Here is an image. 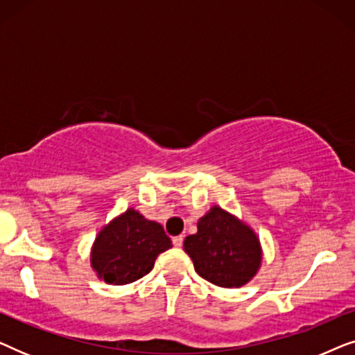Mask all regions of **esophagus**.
Listing matches in <instances>:
<instances>
[{"mask_svg": "<svg viewBox=\"0 0 355 355\" xmlns=\"http://www.w3.org/2000/svg\"><path fill=\"white\" fill-rule=\"evenodd\" d=\"M182 241H184L182 236L173 237V245H174V247H181V245H182Z\"/></svg>", "mask_w": 355, "mask_h": 355, "instance_id": "esophagus-1", "label": "esophagus"}]
</instances>
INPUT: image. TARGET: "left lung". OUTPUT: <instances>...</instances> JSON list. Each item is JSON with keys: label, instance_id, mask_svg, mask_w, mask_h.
<instances>
[{"label": "left lung", "instance_id": "1", "mask_svg": "<svg viewBox=\"0 0 355 355\" xmlns=\"http://www.w3.org/2000/svg\"><path fill=\"white\" fill-rule=\"evenodd\" d=\"M184 252L203 279L220 288H242L259 273L263 250L257 232L232 213L213 205L184 239Z\"/></svg>", "mask_w": 355, "mask_h": 355}]
</instances>
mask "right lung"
Wrapping results in <instances>:
<instances>
[{
	"label": "right lung",
	"mask_w": 355,
	"mask_h": 355,
	"mask_svg": "<svg viewBox=\"0 0 355 355\" xmlns=\"http://www.w3.org/2000/svg\"><path fill=\"white\" fill-rule=\"evenodd\" d=\"M171 247L159 223L128 208L98 231L90 249V266L106 284H129L150 273L157 257Z\"/></svg>",
	"instance_id": "1"
}]
</instances>
